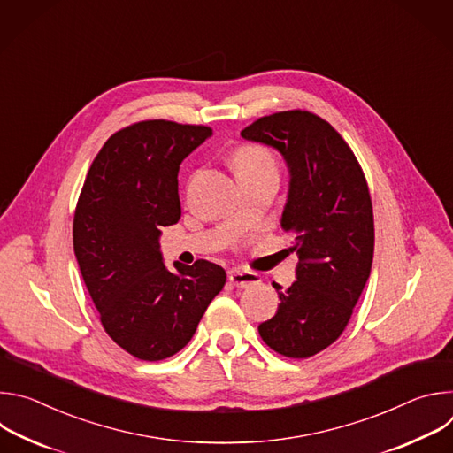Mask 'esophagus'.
I'll return each instance as SVG.
<instances>
[{"label": "esophagus", "instance_id": "34e87169", "mask_svg": "<svg viewBox=\"0 0 453 453\" xmlns=\"http://www.w3.org/2000/svg\"><path fill=\"white\" fill-rule=\"evenodd\" d=\"M231 285L240 287V288H247L252 285H257L262 281V278L257 276L256 273H249V271H240V269H231L227 274Z\"/></svg>", "mask_w": 453, "mask_h": 453}]
</instances>
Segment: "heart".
I'll return each mask as SVG.
<instances>
[{"label":"heart","instance_id":"1","mask_svg":"<svg viewBox=\"0 0 453 453\" xmlns=\"http://www.w3.org/2000/svg\"><path fill=\"white\" fill-rule=\"evenodd\" d=\"M233 166H234L236 173L240 175V173L252 172V170H260V168H274V159L262 147L245 145V147H240L234 152Z\"/></svg>","mask_w":453,"mask_h":453}]
</instances>
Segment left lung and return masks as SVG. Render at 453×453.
Masks as SVG:
<instances>
[{
	"label": "left lung",
	"instance_id": "obj_1",
	"mask_svg": "<svg viewBox=\"0 0 453 453\" xmlns=\"http://www.w3.org/2000/svg\"><path fill=\"white\" fill-rule=\"evenodd\" d=\"M242 138L274 147L287 161L281 227L299 256L297 280L288 288L273 283L281 303L257 332L276 353L308 358L342 335L371 274L374 220L367 180L349 145L313 112L257 118Z\"/></svg>",
	"mask_w": 453,
	"mask_h": 453
}]
</instances>
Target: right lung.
I'll use <instances>...</instances> for the list:
<instances>
[{
    "mask_svg": "<svg viewBox=\"0 0 453 453\" xmlns=\"http://www.w3.org/2000/svg\"><path fill=\"white\" fill-rule=\"evenodd\" d=\"M213 131L147 119L114 133L96 154L73 219V249L107 335L140 360L180 351L226 285L206 260L163 264L161 227L180 219L177 173Z\"/></svg>",
    "mask_w": 453,
    "mask_h": 453,
    "instance_id": "1",
    "label": "right lung"
}]
</instances>
